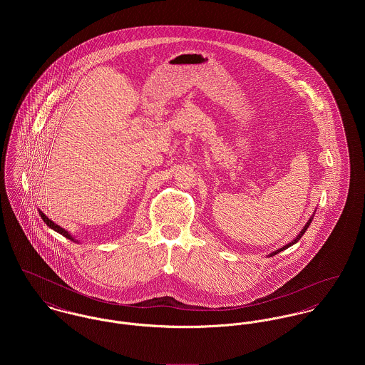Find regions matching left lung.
Listing matches in <instances>:
<instances>
[{
	"instance_id": "obj_1",
	"label": "left lung",
	"mask_w": 365,
	"mask_h": 365,
	"mask_svg": "<svg viewBox=\"0 0 365 365\" xmlns=\"http://www.w3.org/2000/svg\"><path fill=\"white\" fill-rule=\"evenodd\" d=\"M312 219H313V216H312V217H311V219H309V220H308V223H307V225H305V226H304V229H302V230H301V233H299V235H298V236H297V237H295V240H292V242H291V243H288V245H287V246H284V247H282V249H278V250H277V252H274V253H271V255H269V257H271V256H274V255H277V253H279V252H282V250H285V249H288V247H291V246H292V245H295V243H297V242H298V240H299V239H301V237H302V236H304V233H305V232H307V229H308V227H309V225H311V222H312Z\"/></svg>"
}]
</instances>
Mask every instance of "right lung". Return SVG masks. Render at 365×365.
<instances>
[{
  "mask_svg": "<svg viewBox=\"0 0 365 365\" xmlns=\"http://www.w3.org/2000/svg\"><path fill=\"white\" fill-rule=\"evenodd\" d=\"M39 215H41V217H42V219H43V222H45V223H46V225H48V226H49V227H51V229H53V230H54V232H57V233H60V235H63V236H64V237H67V239H70V240H73V242H76V239H74V237H73V236H71V235H70V233H68V232H67V230H64V229H63V227H60V226H58V225H56V223H54V222H53V220H51V219H49V217H48V216H46V215H45V213H43V212H42V210H39Z\"/></svg>",
  "mask_w": 365,
  "mask_h": 365,
  "instance_id": "right-lung-1",
  "label": "right lung"
}]
</instances>
